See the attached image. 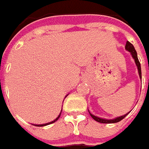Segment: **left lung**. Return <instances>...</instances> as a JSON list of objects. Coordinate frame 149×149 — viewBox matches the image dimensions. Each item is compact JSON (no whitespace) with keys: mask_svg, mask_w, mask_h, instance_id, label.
Wrapping results in <instances>:
<instances>
[{"mask_svg":"<svg viewBox=\"0 0 149 149\" xmlns=\"http://www.w3.org/2000/svg\"><path fill=\"white\" fill-rule=\"evenodd\" d=\"M125 49H126V50L130 52V54H132V58H133V59L135 60V63H136L137 69H138V72H139V76H140V79H141L142 77H141V67H140V62H139L138 57H137V53L136 51L135 48H134L133 45L131 42H126V46H125ZM130 111H129V112H130ZM129 112H127V114H125V115H123V116H121L116 117V118H115V119H112V120H106V119H103V118H100V117L95 116L92 115V114L89 111L91 116L92 117L94 120H95V121H97V122H99V123H113L120 122V120H123L124 117L127 116V115L129 114Z\"/></svg>","mask_w":149,"mask_h":149,"instance_id":"8db88e82","label":"left lung"}]
</instances>
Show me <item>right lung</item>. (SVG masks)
<instances>
[{
	"instance_id": "obj_1",
	"label": "right lung",
	"mask_w": 149,
	"mask_h": 149,
	"mask_svg": "<svg viewBox=\"0 0 149 149\" xmlns=\"http://www.w3.org/2000/svg\"><path fill=\"white\" fill-rule=\"evenodd\" d=\"M66 96H67V95H66ZM66 97H65V98H66ZM60 116H61V113L59 114V116H58L57 117V118H56L55 120H54V121H51V122H49V123H44V124H35V126H38V127H43V126H46V125H48V124H50V123H54L55 121H57V120H58V118H59V117H60Z\"/></svg>"
}]
</instances>
